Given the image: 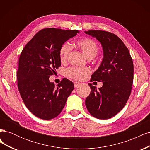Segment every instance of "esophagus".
I'll return each instance as SVG.
<instances>
[{
	"instance_id": "esophagus-1",
	"label": "esophagus",
	"mask_w": 150,
	"mask_h": 150,
	"mask_svg": "<svg viewBox=\"0 0 150 150\" xmlns=\"http://www.w3.org/2000/svg\"><path fill=\"white\" fill-rule=\"evenodd\" d=\"M74 88H78L79 86H81V83H79L78 82H75V83H74Z\"/></svg>"
}]
</instances>
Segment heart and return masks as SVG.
Segmentation results:
<instances>
[{"instance_id":"1","label":"heart","mask_w":150,"mask_h":150,"mask_svg":"<svg viewBox=\"0 0 150 150\" xmlns=\"http://www.w3.org/2000/svg\"><path fill=\"white\" fill-rule=\"evenodd\" d=\"M76 46L78 47L88 59H93L97 55L99 47L96 42L90 38H83L76 40ZM71 51V47L67 43L62 45L59 50V56L61 62L66 61ZM88 67H71L67 71L70 78L75 80L81 81L90 73Z\"/></svg>"}]
</instances>
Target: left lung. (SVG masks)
<instances>
[{"label": "left lung", "mask_w": 150, "mask_h": 150, "mask_svg": "<svg viewBox=\"0 0 150 150\" xmlns=\"http://www.w3.org/2000/svg\"><path fill=\"white\" fill-rule=\"evenodd\" d=\"M101 43L103 58L100 66L91 76V81L103 82L97 90L88 84L91 93L85 101L93 116L107 120L118 113L128 101L133 82V62L129 50L114 34L104 30L85 31Z\"/></svg>", "instance_id": "1"}]
</instances>
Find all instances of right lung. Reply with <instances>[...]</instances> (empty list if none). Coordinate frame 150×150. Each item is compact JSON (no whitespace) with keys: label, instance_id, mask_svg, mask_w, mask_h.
Segmentation results:
<instances>
[{"label":"right lung","instance_id":"add662e5","mask_svg":"<svg viewBox=\"0 0 150 150\" xmlns=\"http://www.w3.org/2000/svg\"><path fill=\"white\" fill-rule=\"evenodd\" d=\"M79 32L47 28L39 31L22 50L17 72V86L25 105L34 115L49 120L64 108L74 84L66 78L55 86L49 81L61 66L62 45Z\"/></svg>","mask_w":150,"mask_h":150}]
</instances>
